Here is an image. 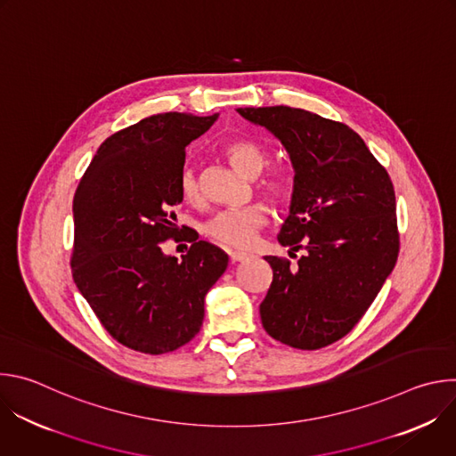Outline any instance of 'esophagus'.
I'll list each match as a JSON object with an SVG mask.
<instances>
[{
  "label": "esophagus",
  "mask_w": 456,
  "mask_h": 456,
  "mask_svg": "<svg viewBox=\"0 0 456 456\" xmlns=\"http://www.w3.org/2000/svg\"><path fill=\"white\" fill-rule=\"evenodd\" d=\"M229 256H231V262H232V264H236V262H243V259H247V257H248V254H247V252H238V250L229 252Z\"/></svg>",
  "instance_id": "obj_1"
}]
</instances>
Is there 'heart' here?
<instances>
[{
	"label": "heart",
	"mask_w": 456,
	"mask_h": 456,
	"mask_svg": "<svg viewBox=\"0 0 456 456\" xmlns=\"http://www.w3.org/2000/svg\"><path fill=\"white\" fill-rule=\"evenodd\" d=\"M224 155L227 160L245 176H257L269 164V151L254 141L240 139L232 141L224 148ZM178 189L182 199L187 204L202 202V187L197 171L185 166L178 176ZM257 189L262 191L267 199L274 204H287L292 197V182L285 173L271 171L259 178ZM267 224V209L264 204L254 202L250 206L240 209H225L209 218L204 225V232L213 241L231 247V248H245L248 247L257 231Z\"/></svg>",
	"instance_id": "heart-1"
}]
</instances>
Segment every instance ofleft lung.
<instances>
[{
    "label": "left lung",
    "instance_id": "8db88e82",
    "mask_svg": "<svg viewBox=\"0 0 456 456\" xmlns=\"http://www.w3.org/2000/svg\"><path fill=\"white\" fill-rule=\"evenodd\" d=\"M236 111L273 132L296 171L278 240L305 252L296 267L265 256L273 283L259 305L262 324L292 348L329 346L355 327L397 264L392 178L343 122L289 106Z\"/></svg>",
    "mask_w": 456,
    "mask_h": 456
}]
</instances>
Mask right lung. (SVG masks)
Segmentation results:
<instances>
[{"mask_svg":"<svg viewBox=\"0 0 456 456\" xmlns=\"http://www.w3.org/2000/svg\"><path fill=\"white\" fill-rule=\"evenodd\" d=\"M215 120L146 117L108 137L77 185L72 276L106 332L132 350L160 355L187 345L227 269L229 256L204 240L189 238L182 262L162 252L178 232L173 208L182 202L185 146Z\"/></svg>","mask_w":456,"mask_h":456,"instance_id":"obj_1","label":"right lung"}]
</instances>
